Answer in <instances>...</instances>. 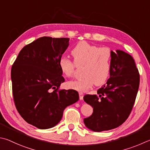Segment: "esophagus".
Here are the masks:
<instances>
[{
    "label": "esophagus",
    "instance_id": "obj_1",
    "mask_svg": "<svg viewBox=\"0 0 150 150\" xmlns=\"http://www.w3.org/2000/svg\"><path fill=\"white\" fill-rule=\"evenodd\" d=\"M79 98H80V100H83V99L84 94L82 92H79Z\"/></svg>",
    "mask_w": 150,
    "mask_h": 150
}]
</instances>
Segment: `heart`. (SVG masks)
<instances>
[{"instance_id":"heart-1","label":"heart","mask_w":150,"mask_h":150,"mask_svg":"<svg viewBox=\"0 0 150 150\" xmlns=\"http://www.w3.org/2000/svg\"><path fill=\"white\" fill-rule=\"evenodd\" d=\"M74 62L65 56L59 59L58 66L62 74L71 77L77 67H83V77L68 81L69 88L85 91L94 84L102 85L110 77L111 69L112 51L109 47H100L86 41H81L73 48Z\"/></svg>"}]
</instances>
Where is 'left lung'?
<instances>
[{"label": "left lung", "instance_id": "8db88e82", "mask_svg": "<svg viewBox=\"0 0 150 150\" xmlns=\"http://www.w3.org/2000/svg\"><path fill=\"white\" fill-rule=\"evenodd\" d=\"M140 84V75L134 59L124 51H112L110 79L97 94H86L84 102L93 108V113L84 122L95 132L111 130L129 117Z\"/></svg>", "mask_w": 150, "mask_h": 150}]
</instances>
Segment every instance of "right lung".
<instances>
[{
  "instance_id": "add662e5",
  "label": "right lung",
  "mask_w": 150,
  "mask_h": 150,
  "mask_svg": "<svg viewBox=\"0 0 150 150\" xmlns=\"http://www.w3.org/2000/svg\"><path fill=\"white\" fill-rule=\"evenodd\" d=\"M69 41V38L40 37L21 49L12 65L16 108L24 120L38 129L55 126L65 108L79 99L75 90L59 89L65 79L58 61Z\"/></svg>"
}]
</instances>
